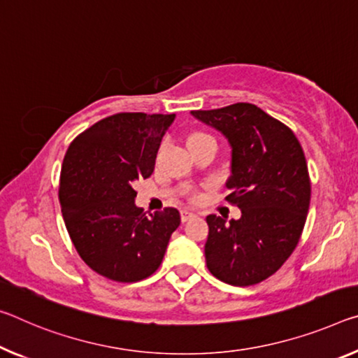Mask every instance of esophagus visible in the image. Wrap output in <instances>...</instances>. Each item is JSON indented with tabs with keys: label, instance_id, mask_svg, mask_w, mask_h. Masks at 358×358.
<instances>
[{
	"label": "esophagus",
	"instance_id": "1",
	"mask_svg": "<svg viewBox=\"0 0 358 358\" xmlns=\"http://www.w3.org/2000/svg\"><path fill=\"white\" fill-rule=\"evenodd\" d=\"M181 221H183V223H186V221H189L191 218H194L196 217V213H192V212H189V210H181Z\"/></svg>",
	"mask_w": 358,
	"mask_h": 358
}]
</instances>
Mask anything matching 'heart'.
Listing matches in <instances>:
<instances>
[{
    "label": "heart",
    "instance_id": "1",
    "mask_svg": "<svg viewBox=\"0 0 358 358\" xmlns=\"http://www.w3.org/2000/svg\"><path fill=\"white\" fill-rule=\"evenodd\" d=\"M203 138H212V137H208L207 134H202V132H194V134H191V135H189V138H188V143H191V141L203 140Z\"/></svg>",
    "mask_w": 358,
    "mask_h": 358
}]
</instances>
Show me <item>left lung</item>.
Here are the masks:
<instances>
[{"label":"left lung","instance_id":"1","mask_svg":"<svg viewBox=\"0 0 358 358\" xmlns=\"http://www.w3.org/2000/svg\"><path fill=\"white\" fill-rule=\"evenodd\" d=\"M191 115L217 129L231 146L226 197L242 217L229 224L208 215L207 268L221 282L255 285L280 269L296 248L308 217L310 180L292 129L252 103Z\"/></svg>","mask_w":358,"mask_h":358}]
</instances>
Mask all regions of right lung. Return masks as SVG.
Here are the masks:
<instances>
[{"label": "right lung", "instance_id": "right-lung-1", "mask_svg": "<svg viewBox=\"0 0 358 358\" xmlns=\"http://www.w3.org/2000/svg\"><path fill=\"white\" fill-rule=\"evenodd\" d=\"M175 115L117 113L71 141L59 199L68 234L90 269L116 282H138L162 263L177 208L146 215L135 206V181L151 177Z\"/></svg>", "mask_w": 358, "mask_h": 358}]
</instances>
